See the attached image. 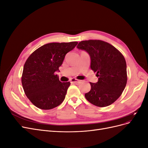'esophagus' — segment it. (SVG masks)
<instances>
[{
	"mask_svg": "<svg viewBox=\"0 0 148 148\" xmlns=\"http://www.w3.org/2000/svg\"><path fill=\"white\" fill-rule=\"evenodd\" d=\"M79 82H80V80H78V79H76V78H72L71 79V83H72L78 84V83H79Z\"/></svg>",
	"mask_w": 148,
	"mask_h": 148,
	"instance_id": "obj_1",
	"label": "esophagus"
}]
</instances>
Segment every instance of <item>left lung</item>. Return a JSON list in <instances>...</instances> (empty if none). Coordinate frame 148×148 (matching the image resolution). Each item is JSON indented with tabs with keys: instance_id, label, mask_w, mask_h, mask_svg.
<instances>
[{
	"instance_id": "1",
	"label": "left lung",
	"mask_w": 148,
	"mask_h": 148,
	"mask_svg": "<svg viewBox=\"0 0 148 148\" xmlns=\"http://www.w3.org/2000/svg\"><path fill=\"white\" fill-rule=\"evenodd\" d=\"M77 48L89 53L91 69L98 77L96 83L90 82L91 90L84 95L86 99L101 107L112 104L127 84V64L123 56L112 45L101 40L81 41Z\"/></svg>"
}]
</instances>
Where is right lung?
<instances>
[{
    "mask_svg": "<svg viewBox=\"0 0 148 148\" xmlns=\"http://www.w3.org/2000/svg\"><path fill=\"white\" fill-rule=\"evenodd\" d=\"M78 42L46 44L34 51L26 60L21 77L26 96L36 107L49 110L64 101L70 83L59 81V71L65 55Z\"/></svg>",
    "mask_w": 148,
    "mask_h": 148,
    "instance_id": "add662e5",
    "label": "right lung"
}]
</instances>
